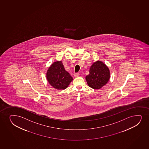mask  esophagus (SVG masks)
Wrapping results in <instances>:
<instances>
[{
    "mask_svg": "<svg viewBox=\"0 0 149 149\" xmlns=\"http://www.w3.org/2000/svg\"><path fill=\"white\" fill-rule=\"evenodd\" d=\"M79 76V74H77V73H76V74H74V77H78Z\"/></svg>",
    "mask_w": 149,
    "mask_h": 149,
    "instance_id": "esophagus-1",
    "label": "esophagus"
}]
</instances>
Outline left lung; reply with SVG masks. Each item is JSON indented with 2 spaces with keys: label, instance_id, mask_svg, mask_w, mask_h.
I'll return each instance as SVG.
<instances>
[{
  "label": "left lung",
  "instance_id": "left-lung-1",
  "mask_svg": "<svg viewBox=\"0 0 149 149\" xmlns=\"http://www.w3.org/2000/svg\"><path fill=\"white\" fill-rule=\"evenodd\" d=\"M110 72L103 62L97 61L89 68V74L86 77L88 86L93 89H99L109 81Z\"/></svg>",
  "mask_w": 149,
  "mask_h": 149
}]
</instances>
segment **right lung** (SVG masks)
I'll return each instance as SVG.
<instances>
[{
  "label": "right lung",
  "instance_id": "add662e5",
  "mask_svg": "<svg viewBox=\"0 0 149 149\" xmlns=\"http://www.w3.org/2000/svg\"><path fill=\"white\" fill-rule=\"evenodd\" d=\"M46 79L50 85L58 90L67 88L73 80L61 61L54 62L50 65L47 71Z\"/></svg>",
  "mask_w": 149,
  "mask_h": 149
}]
</instances>
